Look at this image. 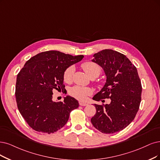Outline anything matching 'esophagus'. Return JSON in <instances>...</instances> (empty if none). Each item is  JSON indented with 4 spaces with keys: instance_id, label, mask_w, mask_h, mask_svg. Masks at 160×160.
<instances>
[{
    "instance_id": "esophagus-1",
    "label": "esophagus",
    "mask_w": 160,
    "mask_h": 160,
    "mask_svg": "<svg viewBox=\"0 0 160 160\" xmlns=\"http://www.w3.org/2000/svg\"><path fill=\"white\" fill-rule=\"evenodd\" d=\"M79 104H80V105H81V106H86V105H88V103H84V102H79Z\"/></svg>"
}]
</instances>
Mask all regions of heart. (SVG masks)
<instances>
[{"mask_svg":"<svg viewBox=\"0 0 160 160\" xmlns=\"http://www.w3.org/2000/svg\"><path fill=\"white\" fill-rule=\"evenodd\" d=\"M82 68L85 71L86 74L89 76L98 77L101 73V68L99 65L92 61H87L82 63ZM74 68L72 66H70L64 70L63 73V80L66 83H70L72 81V74ZM70 96L75 98L80 101H85L88 96L92 93V90L90 88L82 87L80 86H74L72 87L69 90Z\"/></svg>","mask_w":160,"mask_h":160,"instance_id":"b5f03b06","label":"heart"}]
</instances>
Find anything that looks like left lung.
Returning a JSON list of instances; mask_svg holds the SVG:
<instances>
[{"instance_id": "left-lung-1", "label": "left lung", "mask_w": 160, "mask_h": 160, "mask_svg": "<svg viewBox=\"0 0 160 160\" xmlns=\"http://www.w3.org/2000/svg\"><path fill=\"white\" fill-rule=\"evenodd\" d=\"M92 62L101 67L107 77L102 89L93 97L102 102L109 98V104H94L96 113L93 126L105 134L119 132L134 119L141 102L142 85L137 69L121 52L104 49L93 55Z\"/></svg>"}]
</instances>
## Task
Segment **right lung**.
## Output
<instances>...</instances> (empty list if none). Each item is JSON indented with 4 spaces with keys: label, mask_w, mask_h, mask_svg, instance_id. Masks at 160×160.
<instances>
[{
    "label": "right lung",
    "mask_w": 160,
    "mask_h": 160,
    "mask_svg": "<svg viewBox=\"0 0 160 160\" xmlns=\"http://www.w3.org/2000/svg\"><path fill=\"white\" fill-rule=\"evenodd\" d=\"M83 55L72 56L48 51L33 56L17 75L16 99L20 114L35 131L53 133L63 127L78 102L67 96L63 102L52 101L53 90H65L63 73L80 61Z\"/></svg>",
    "instance_id": "add662e5"
}]
</instances>
